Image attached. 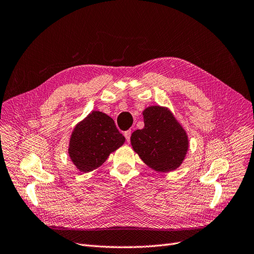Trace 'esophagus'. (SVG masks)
<instances>
[{"label": "esophagus", "mask_w": 254, "mask_h": 254, "mask_svg": "<svg viewBox=\"0 0 254 254\" xmlns=\"http://www.w3.org/2000/svg\"><path fill=\"white\" fill-rule=\"evenodd\" d=\"M131 134H132V132L129 131H126L125 132V137H126V139H127V141H129V139H131Z\"/></svg>", "instance_id": "1"}]
</instances>
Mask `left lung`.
Listing matches in <instances>:
<instances>
[{
	"instance_id": "obj_1",
	"label": "left lung",
	"mask_w": 254,
	"mask_h": 254,
	"mask_svg": "<svg viewBox=\"0 0 254 254\" xmlns=\"http://www.w3.org/2000/svg\"><path fill=\"white\" fill-rule=\"evenodd\" d=\"M144 127L131 136L134 151L151 168L168 172L182 164L188 149L187 135L172 114L161 106L143 112Z\"/></svg>"
}]
</instances>
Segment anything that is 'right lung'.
Returning a JSON list of instances; mask_svg holds the SVG:
<instances>
[{"label":"right lung","instance_id":"add662e5","mask_svg":"<svg viewBox=\"0 0 254 254\" xmlns=\"http://www.w3.org/2000/svg\"><path fill=\"white\" fill-rule=\"evenodd\" d=\"M125 140L110 116L92 112L73 129L69 155L79 171L89 172L102 165Z\"/></svg>","mask_w":254,"mask_h":254}]
</instances>
